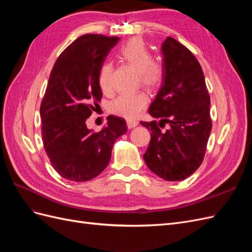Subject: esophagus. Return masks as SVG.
I'll return each instance as SVG.
<instances>
[{
  "label": "esophagus",
  "instance_id": "esophagus-1",
  "mask_svg": "<svg viewBox=\"0 0 252 252\" xmlns=\"http://www.w3.org/2000/svg\"><path fill=\"white\" fill-rule=\"evenodd\" d=\"M138 125H139V122L136 121V120H127V127L129 129L134 128V127L138 126Z\"/></svg>",
  "mask_w": 252,
  "mask_h": 252
}]
</instances>
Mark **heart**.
I'll use <instances>...</instances> for the list:
<instances>
[{"instance_id": "b5f03b06", "label": "heart", "mask_w": 252, "mask_h": 252, "mask_svg": "<svg viewBox=\"0 0 252 252\" xmlns=\"http://www.w3.org/2000/svg\"><path fill=\"white\" fill-rule=\"evenodd\" d=\"M119 57L123 62L139 72L142 85L150 89L161 85L163 81L162 67L154 62V57L143 40L138 37L129 40L121 47ZM111 64L108 62L104 63L98 72V86L104 93H108L111 89ZM147 103V94L141 91L123 94L112 101L110 104V111L126 119H133L145 108Z\"/></svg>"}]
</instances>
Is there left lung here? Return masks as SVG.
I'll use <instances>...</instances> for the list:
<instances>
[{
    "instance_id": "obj_1",
    "label": "left lung",
    "mask_w": 252,
    "mask_h": 252,
    "mask_svg": "<svg viewBox=\"0 0 252 252\" xmlns=\"http://www.w3.org/2000/svg\"><path fill=\"white\" fill-rule=\"evenodd\" d=\"M163 81L148 112L157 121L141 122L151 140L143 158L165 181H182L202 164L211 132L210 96L200 63L173 37L162 44ZM165 124L170 127L162 131Z\"/></svg>"
}]
</instances>
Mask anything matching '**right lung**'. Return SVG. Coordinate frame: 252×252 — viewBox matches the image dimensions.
I'll use <instances>...</instances> for the list:
<instances>
[{
  "label": "right lung",
  "mask_w": 252,
  "mask_h": 252,
  "mask_svg": "<svg viewBox=\"0 0 252 252\" xmlns=\"http://www.w3.org/2000/svg\"><path fill=\"white\" fill-rule=\"evenodd\" d=\"M119 40L84 34L61 53L51 70L40 108L42 138L52 167L66 180L97 177L110 162L114 142L127 131L125 120L116 116L107 118L100 132L86 126L102 98L100 68Z\"/></svg>",
  "instance_id": "right-lung-1"
}]
</instances>
